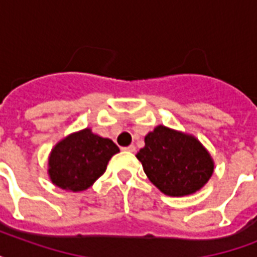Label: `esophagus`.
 <instances>
[{"mask_svg":"<svg viewBox=\"0 0 257 257\" xmlns=\"http://www.w3.org/2000/svg\"><path fill=\"white\" fill-rule=\"evenodd\" d=\"M122 151H125V152H135V151H136V147H135V145H129V147H124V148H122Z\"/></svg>","mask_w":257,"mask_h":257,"instance_id":"esophagus-1","label":"esophagus"}]
</instances>
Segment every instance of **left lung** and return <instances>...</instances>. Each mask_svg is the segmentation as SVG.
<instances>
[{
    "label": "left lung",
    "mask_w": 257,
    "mask_h": 257,
    "mask_svg": "<svg viewBox=\"0 0 257 257\" xmlns=\"http://www.w3.org/2000/svg\"><path fill=\"white\" fill-rule=\"evenodd\" d=\"M149 181L164 195L183 197L200 191L215 171V161L193 135L157 125L136 155Z\"/></svg>",
    "instance_id": "8db88e82"
}]
</instances>
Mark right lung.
Returning <instances> with one entry per match:
<instances>
[{
	"label": "right lung",
	"mask_w": 257,
	"mask_h": 257,
	"mask_svg": "<svg viewBox=\"0 0 257 257\" xmlns=\"http://www.w3.org/2000/svg\"><path fill=\"white\" fill-rule=\"evenodd\" d=\"M120 149L110 139L90 128L65 136L54 145L48 157V176L56 187L70 192L88 189L104 175L109 160Z\"/></svg>",
	"instance_id": "obj_1"
}]
</instances>
